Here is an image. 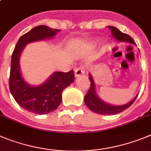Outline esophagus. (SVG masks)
<instances>
[{
	"mask_svg": "<svg viewBox=\"0 0 151 151\" xmlns=\"http://www.w3.org/2000/svg\"><path fill=\"white\" fill-rule=\"evenodd\" d=\"M74 74H75L76 77H78L81 75H84V74H85V71H84L83 67L81 66V67L77 68L75 70Z\"/></svg>",
	"mask_w": 151,
	"mask_h": 151,
	"instance_id": "obj_1",
	"label": "esophagus"
}]
</instances>
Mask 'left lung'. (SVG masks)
I'll return each mask as SVG.
<instances>
[{
	"label": "left lung",
	"instance_id": "obj_1",
	"mask_svg": "<svg viewBox=\"0 0 151 151\" xmlns=\"http://www.w3.org/2000/svg\"><path fill=\"white\" fill-rule=\"evenodd\" d=\"M108 28L111 30L113 37L116 39L117 42H121V43L122 42H126V43H132V44H134V45H136L134 40L129 35L123 33L118 28H115L114 26H108ZM89 78L90 80L91 86L90 89L88 91L87 94L86 95L85 97H84V101H85L86 105L87 106L88 108L92 111H93V112L96 113V114L102 115L117 114L127 109L129 107H130L133 104V102L135 101L138 95L137 94L135 96V98L132 101H130L129 102L123 104V105L110 104L101 100L100 97L98 96L96 90V85H95L94 80L92 78V76L91 75V74H89Z\"/></svg>",
	"mask_w": 151,
	"mask_h": 151
}]
</instances>
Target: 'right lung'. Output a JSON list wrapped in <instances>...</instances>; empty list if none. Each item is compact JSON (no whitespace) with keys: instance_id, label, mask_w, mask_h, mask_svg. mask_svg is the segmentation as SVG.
I'll return each mask as SVG.
<instances>
[{"instance_id":"right-lung-1","label":"right lung","mask_w":151,"mask_h":151,"mask_svg":"<svg viewBox=\"0 0 151 151\" xmlns=\"http://www.w3.org/2000/svg\"><path fill=\"white\" fill-rule=\"evenodd\" d=\"M59 32L60 30L46 25L35 27L19 39L12 54L9 90L20 107L36 114H47L58 108L62 102V91L74 81V71H55L42 84L32 86L22 75L20 56L27 44L51 39Z\"/></svg>"}]
</instances>
